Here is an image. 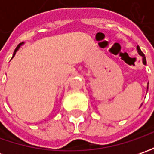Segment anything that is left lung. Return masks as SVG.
Returning a JSON list of instances; mask_svg holds the SVG:
<instances>
[{"label": "left lung", "mask_w": 154, "mask_h": 154, "mask_svg": "<svg viewBox=\"0 0 154 154\" xmlns=\"http://www.w3.org/2000/svg\"><path fill=\"white\" fill-rule=\"evenodd\" d=\"M137 51H138V53L140 54V56H142V61H143V64H146V57H145V55L142 53V51H140V49L139 46H137ZM148 88V87H147Z\"/></svg>", "instance_id": "1"}]
</instances>
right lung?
<instances>
[{"label": "right lung", "mask_w": 154, "mask_h": 154, "mask_svg": "<svg viewBox=\"0 0 154 154\" xmlns=\"http://www.w3.org/2000/svg\"><path fill=\"white\" fill-rule=\"evenodd\" d=\"M22 45V43H21V44H20V45H18V46H17V48L15 49L14 52V56H15V53L17 52V51H18V50H19V48L20 47V45Z\"/></svg>", "instance_id": "add662e5"}]
</instances>
